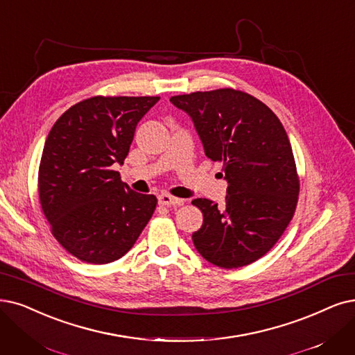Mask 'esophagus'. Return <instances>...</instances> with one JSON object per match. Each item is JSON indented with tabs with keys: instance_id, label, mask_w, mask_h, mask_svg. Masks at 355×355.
I'll return each instance as SVG.
<instances>
[{
	"instance_id": "obj_1",
	"label": "esophagus",
	"mask_w": 355,
	"mask_h": 355,
	"mask_svg": "<svg viewBox=\"0 0 355 355\" xmlns=\"http://www.w3.org/2000/svg\"><path fill=\"white\" fill-rule=\"evenodd\" d=\"M159 202H160L162 205H167V207H172V205H180V204H183V201H182V200H179V198H175V196L168 195V193H162V195L159 196Z\"/></svg>"
}]
</instances>
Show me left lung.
<instances>
[{
    "label": "left lung",
    "instance_id": "left-lung-1",
    "mask_svg": "<svg viewBox=\"0 0 355 355\" xmlns=\"http://www.w3.org/2000/svg\"><path fill=\"white\" fill-rule=\"evenodd\" d=\"M192 118L205 155L223 163L225 207L196 198L204 223L193 245L212 265H249L272 249L290 224L300 180L284 126L245 92L218 89L170 97Z\"/></svg>",
    "mask_w": 355,
    "mask_h": 355
}]
</instances>
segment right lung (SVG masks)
Listing matches in <instances>:
<instances>
[{"mask_svg":"<svg viewBox=\"0 0 355 355\" xmlns=\"http://www.w3.org/2000/svg\"><path fill=\"white\" fill-rule=\"evenodd\" d=\"M157 96H94L64 112L42 153L37 191L60 245L77 259L103 265L137 242L157 205L134 192L115 164L130 153L137 123Z\"/></svg>","mask_w":355,"mask_h":355,"instance_id":"1","label":"right lung"}]
</instances>
